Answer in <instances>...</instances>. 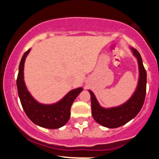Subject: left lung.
Masks as SVG:
<instances>
[{"label":"left lung","mask_w":159,"mask_h":159,"mask_svg":"<svg viewBox=\"0 0 159 159\" xmlns=\"http://www.w3.org/2000/svg\"><path fill=\"white\" fill-rule=\"evenodd\" d=\"M133 54L138 59L139 66V80L134 94L129 101L120 106L104 108L101 107L93 93L89 90L91 96V107L94 120L100 125L114 129L127 123L140 112L143 107L147 91V72L143 65L141 56L136 49L132 48Z\"/></svg>","instance_id":"obj_1"}]
</instances>
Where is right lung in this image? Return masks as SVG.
<instances>
[{"instance_id": "add662e5", "label": "right lung", "mask_w": 159, "mask_h": 159, "mask_svg": "<svg viewBox=\"0 0 159 159\" xmlns=\"http://www.w3.org/2000/svg\"><path fill=\"white\" fill-rule=\"evenodd\" d=\"M30 49L24 54L19 64L16 84L21 104L25 114L34 123L43 128L55 129L61 128L69 121L70 108L81 87L71 90L60 102L53 105H42L32 97L24 81V65L25 58Z\"/></svg>"}]
</instances>
